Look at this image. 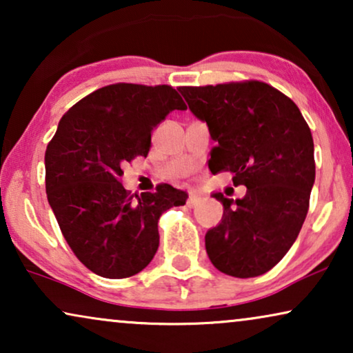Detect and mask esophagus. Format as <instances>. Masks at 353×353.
<instances>
[{"label":"esophagus","instance_id":"esophagus-1","mask_svg":"<svg viewBox=\"0 0 353 353\" xmlns=\"http://www.w3.org/2000/svg\"><path fill=\"white\" fill-rule=\"evenodd\" d=\"M202 202V197L201 196H197V194H190V197H188V202L186 204L190 205V207H196V205H199Z\"/></svg>","mask_w":353,"mask_h":353}]
</instances>
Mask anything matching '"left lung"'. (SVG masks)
I'll return each instance as SVG.
<instances>
[{
	"instance_id": "1",
	"label": "left lung",
	"mask_w": 353,
	"mask_h": 353,
	"mask_svg": "<svg viewBox=\"0 0 353 353\" xmlns=\"http://www.w3.org/2000/svg\"><path fill=\"white\" fill-rule=\"evenodd\" d=\"M216 146L210 172H231L243 199L212 194L223 216L205 233V250L221 273L254 278L267 273L297 239L315 183L310 128L292 99L263 81L180 86Z\"/></svg>"
}]
</instances>
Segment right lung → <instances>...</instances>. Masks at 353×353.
I'll list each match as a JSON object with an SVG mask.
<instances>
[{
  "instance_id": "right-lung-1",
  "label": "right lung",
  "mask_w": 353,
  "mask_h": 353,
  "mask_svg": "<svg viewBox=\"0 0 353 353\" xmlns=\"http://www.w3.org/2000/svg\"><path fill=\"white\" fill-rule=\"evenodd\" d=\"M175 109L186 104L168 85H108L72 105L48 144V202L77 259L99 276L146 268L159 248V219L188 199L170 185L133 197L120 183L123 163L148 156L152 130Z\"/></svg>"
}]
</instances>
